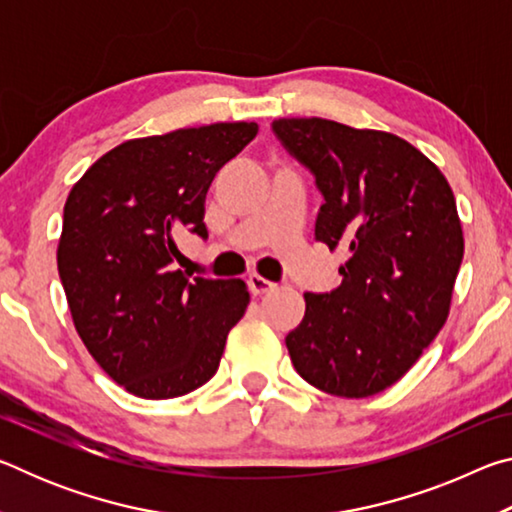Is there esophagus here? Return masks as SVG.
<instances>
[{"instance_id":"1","label":"esophagus","mask_w":512,"mask_h":512,"mask_svg":"<svg viewBox=\"0 0 512 512\" xmlns=\"http://www.w3.org/2000/svg\"><path fill=\"white\" fill-rule=\"evenodd\" d=\"M273 289H275V282L264 280L262 275H250L248 277V291L253 293V296H262V293H268Z\"/></svg>"}]
</instances>
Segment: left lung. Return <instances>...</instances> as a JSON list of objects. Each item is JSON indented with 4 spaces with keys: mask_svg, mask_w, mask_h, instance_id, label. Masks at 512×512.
I'll list each match as a JSON object with an SVG mask.
<instances>
[{
    "mask_svg": "<svg viewBox=\"0 0 512 512\" xmlns=\"http://www.w3.org/2000/svg\"><path fill=\"white\" fill-rule=\"evenodd\" d=\"M271 128L323 194L316 241L350 250L339 287L305 293V318L287 334L293 368L329 395H375L409 372L447 320L465 248L452 187L391 133L320 117Z\"/></svg>",
    "mask_w": 512,
    "mask_h": 512,
    "instance_id": "8db88e82",
    "label": "left lung"
}]
</instances>
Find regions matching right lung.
<instances>
[{
	"mask_svg": "<svg viewBox=\"0 0 512 512\" xmlns=\"http://www.w3.org/2000/svg\"><path fill=\"white\" fill-rule=\"evenodd\" d=\"M255 121L180 128L115 146L72 187L58 275L76 332L110 379L144 400L196 391L248 307L241 280L192 277L176 239H207L205 194Z\"/></svg>",
	"mask_w": 512,
	"mask_h": 512,
	"instance_id": "add662e5",
	"label": "right lung"
}]
</instances>
